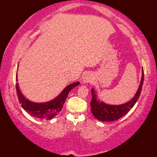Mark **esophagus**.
<instances>
[{
  "instance_id": "1",
  "label": "esophagus",
  "mask_w": 157,
  "mask_h": 157,
  "mask_svg": "<svg viewBox=\"0 0 157 157\" xmlns=\"http://www.w3.org/2000/svg\"><path fill=\"white\" fill-rule=\"evenodd\" d=\"M94 80L93 76H92L91 74H86L83 78V82L84 83H88L90 82H92V81Z\"/></svg>"
}]
</instances>
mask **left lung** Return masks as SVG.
<instances>
[{
  "instance_id": "8db88e82",
  "label": "left lung",
  "mask_w": 157,
  "mask_h": 157,
  "mask_svg": "<svg viewBox=\"0 0 157 157\" xmlns=\"http://www.w3.org/2000/svg\"><path fill=\"white\" fill-rule=\"evenodd\" d=\"M143 83L144 70L142 68V76H141L140 85L136 94L129 101L120 105H110L103 101H100L99 99H97V96L94 88H92V100L91 101L92 114L96 119L101 121H113L121 118L123 116L126 115L136 104L140 96Z\"/></svg>"
}]
</instances>
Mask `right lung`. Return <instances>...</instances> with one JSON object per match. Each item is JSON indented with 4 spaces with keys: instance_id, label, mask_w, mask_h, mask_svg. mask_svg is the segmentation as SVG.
<instances>
[{
    "instance_id": "right-lung-1",
    "label": "right lung",
    "mask_w": 157,
    "mask_h": 157,
    "mask_svg": "<svg viewBox=\"0 0 157 157\" xmlns=\"http://www.w3.org/2000/svg\"><path fill=\"white\" fill-rule=\"evenodd\" d=\"M16 81H18L17 74ZM79 83H80L78 81L71 83L61 92V94L57 97L53 98L51 101L47 102L36 103L27 99L23 95L22 92L19 89L18 83H16L17 96H18V101L21 104L22 108L29 114H31L32 117L40 119H51L61 111L68 93L74 87L78 86Z\"/></svg>"
}]
</instances>
